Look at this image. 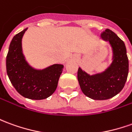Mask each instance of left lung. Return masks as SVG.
Returning a JSON list of instances; mask_svg holds the SVG:
<instances>
[{
	"mask_svg": "<svg viewBox=\"0 0 132 132\" xmlns=\"http://www.w3.org/2000/svg\"><path fill=\"white\" fill-rule=\"evenodd\" d=\"M101 37L109 41L113 48L114 61L104 73L90 76L79 68L77 77L82 92L94 100L112 98L123 89L129 73V59L124 41L117 34L106 28Z\"/></svg>",
	"mask_w": 132,
	"mask_h": 132,
	"instance_id": "8db88e82",
	"label": "left lung"
}]
</instances>
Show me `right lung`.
Here are the masks:
<instances>
[{"label":"right lung","mask_w":132,"mask_h":132,"mask_svg":"<svg viewBox=\"0 0 132 132\" xmlns=\"http://www.w3.org/2000/svg\"><path fill=\"white\" fill-rule=\"evenodd\" d=\"M27 28L13 38L6 56V71L15 90L26 98L40 100L56 91L63 66L54 64L44 70H36L26 61L21 39Z\"/></svg>","instance_id":"add662e5"}]
</instances>
